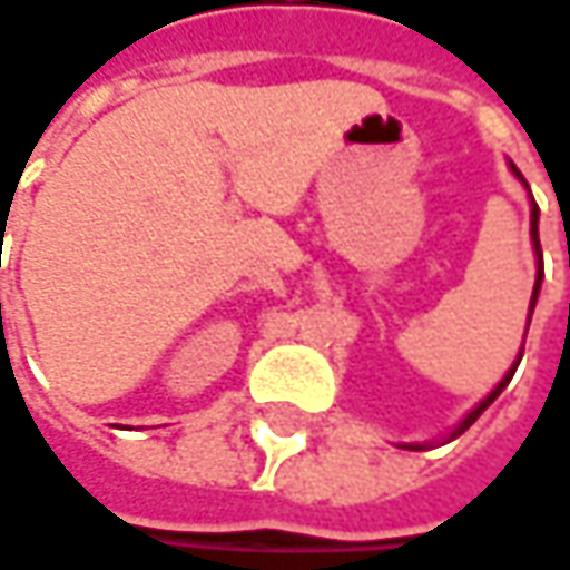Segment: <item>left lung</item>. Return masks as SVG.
<instances>
[{
    "label": "left lung",
    "mask_w": 570,
    "mask_h": 570,
    "mask_svg": "<svg viewBox=\"0 0 570 570\" xmlns=\"http://www.w3.org/2000/svg\"><path fill=\"white\" fill-rule=\"evenodd\" d=\"M510 169H513V173H517V179L523 183V176H520V169H517L513 163H510ZM523 186H527V183H523ZM529 198H532V195H529ZM529 237H532V249H535V259H539V272H535V288H532V301H529V317H532V307H535V298H539V285H542V246H539V205H535V202H532V214H529ZM527 330H529V324H527ZM520 358H523V350H520V356H517V362H513V368H510V372H507V375L500 379L498 387H494V391H491V394H488V397H484V401H481V404H478L474 411L465 413V420H462V423H459V426H455V430L449 433V440L462 436V433L469 430L471 423H474V420H478L481 413L488 411V407H491V404L498 401L500 391H503V387L510 384V379H513V372H517ZM401 449H413V452H420L423 445H420V442H401Z\"/></svg>",
    "instance_id": "8db88e82"
}]
</instances>
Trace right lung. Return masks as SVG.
<instances>
[{"mask_svg": "<svg viewBox=\"0 0 570 570\" xmlns=\"http://www.w3.org/2000/svg\"><path fill=\"white\" fill-rule=\"evenodd\" d=\"M0 307H2V301H0Z\"/></svg>", "mask_w": 570, "mask_h": 570, "instance_id": "right-lung-1", "label": "right lung"}]
</instances>
